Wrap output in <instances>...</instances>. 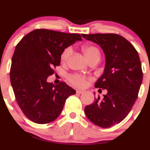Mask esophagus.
<instances>
[{
  "label": "esophagus",
  "mask_w": 150,
  "mask_h": 150,
  "mask_svg": "<svg viewBox=\"0 0 150 150\" xmlns=\"http://www.w3.org/2000/svg\"><path fill=\"white\" fill-rule=\"evenodd\" d=\"M76 93H77V94H81V93H84V91H82V90L78 89V90H77V91H76Z\"/></svg>",
  "instance_id": "obj_1"
}]
</instances>
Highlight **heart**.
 <instances>
[{"label": "heart", "mask_w": 150, "mask_h": 150, "mask_svg": "<svg viewBox=\"0 0 150 150\" xmlns=\"http://www.w3.org/2000/svg\"><path fill=\"white\" fill-rule=\"evenodd\" d=\"M82 51L84 53V57L86 59H89L92 57H98L100 58V52L99 50L94 46L91 45H85L82 47ZM70 54H71V48L68 47L64 50L61 56V61L63 64H66L68 61V58H69ZM70 81L73 83L74 85L80 87H83L86 85V80L85 77L81 76L79 75H73L70 77Z\"/></svg>", "instance_id": "obj_1"}]
</instances>
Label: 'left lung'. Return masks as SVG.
<instances>
[{
    "label": "left lung",
    "instance_id": "left-lung-1",
    "mask_svg": "<svg viewBox=\"0 0 150 150\" xmlns=\"http://www.w3.org/2000/svg\"><path fill=\"white\" fill-rule=\"evenodd\" d=\"M84 38L101 47L105 58L103 73L95 87L108 93L84 108L92 123L102 128L119 124L127 116L136 102L142 82L138 52L127 39L117 34H82ZM101 91V89H99Z\"/></svg>",
    "mask_w": 150,
    "mask_h": 150
}]
</instances>
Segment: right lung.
<instances>
[{"mask_svg":"<svg viewBox=\"0 0 150 150\" xmlns=\"http://www.w3.org/2000/svg\"><path fill=\"white\" fill-rule=\"evenodd\" d=\"M81 40L80 34L35 29L16 46L10 82L18 105L32 122L43 124L55 120L68 97L76 93L65 82L54 85L47 80L60 65L65 49Z\"/></svg>","mask_w":150,"mask_h":150,"instance_id":"add662e5","label":"right lung"}]
</instances>
